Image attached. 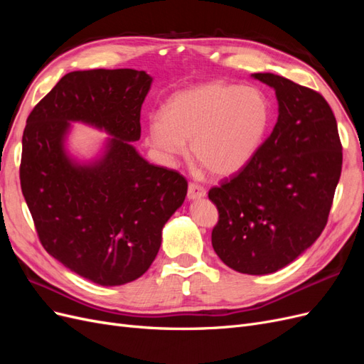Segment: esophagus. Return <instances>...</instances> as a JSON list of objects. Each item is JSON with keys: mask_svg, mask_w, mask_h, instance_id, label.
<instances>
[{"mask_svg": "<svg viewBox=\"0 0 364 364\" xmlns=\"http://www.w3.org/2000/svg\"><path fill=\"white\" fill-rule=\"evenodd\" d=\"M205 196H206L205 186H202L200 183L190 182V185H188V199L196 200V199H200V197H205Z\"/></svg>", "mask_w": 364, "mask_h": 364, "instance_id": "1", "label": "esophagus"}]
</instances>
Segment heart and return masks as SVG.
Wrapping results in <instances>:
<instances>
[{
	"mask_svg": "<svg viewBox=\"0 0 364 364\" xmlns=\"http://www.w3.org/2000/svg\"><path fill=\"white\" fill-rule=\"evenodd\" d=\"M270 121V100L258 87L211 82L176 94L165 115L150 119V136L171 158L183 156L191 142L194 159L225 178L257 155Z\"/></svg>",
	"mask_w": 364,
	"mask_h": 364,
	"instance_id": "1",
	"label": "heart"
}]
</instances>
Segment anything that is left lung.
Masks as SVG:
<instances>
[{
    "mask_svg": "<svg viewBox=\"0 0 364 364\" xmlns=\"http://www.w3.org/2000/svg\"><path fill=\"white\" fill-rule=\"evenodd\" d=\"M253 77L277 92L278 121L246 167L208 197L218 209L211 235L218 258L240 273L267 274L322 234L343 153L333 109L321 92L272 73Z\"/></svg>",
    "mask_w": 364,
    "mask_h": 364,
    "instance_id": "left-lung-1",
    "label": "left lung"
}]
</instances>
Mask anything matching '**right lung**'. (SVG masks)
Returning <instances> with one entry per match:
<instances>
[{
  "mask_svg": "<svg viewBox=\"0 0 364 364\" xmlns=\"http://www.w3.org/2000/svg\"><path fill=\"white\" fill-rule=\"evenodd\" d=\"M146 71L129 68L65 74L33 107L23 135L19 179L41 245L82 278L123 285L156 258L162 228L186 196L181 173L149 164L132 146L141 136ZM70 120L116 138L90 168L63 151Z\"/></svg>",
  "mask_w": 364,
  "mask_h": 364,
  "instance_id": "obj_1",
  "label": "right lung"
}]
</instances>
